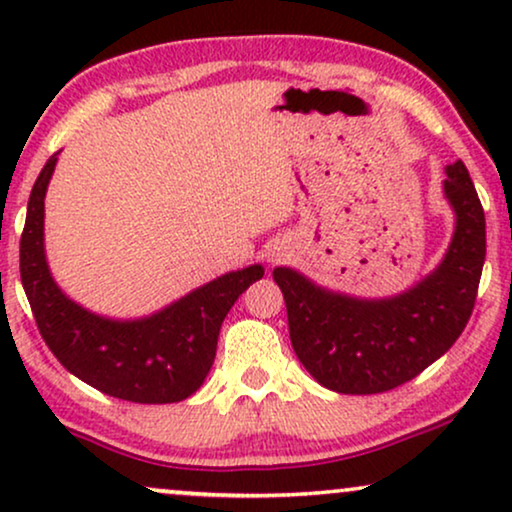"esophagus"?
<instances>
[{
  "mask_svg": "<svg viewBox=\"0 0 512 512\" xmlns=\"http://www.w3.org/2000/svg\"><path fill=\"white\" fill-rule=\"evenodd\" d=\"M277 258H279V251H277V254H275V251H272V254H270V261H277Z\"/></svg>",
  "mask_w": 512,
  "mask_h": 512,
  "instance_id": "34e87169",
  "label": "esophagus"
}]
</instances>
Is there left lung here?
I'll use <instances>...</instances> for the list:
<instances>
[{
	"instance_id": "obj_1",
	"label": "left lung",
	"mask_w": 512,
	"mask_h": 512,
	"mask_svg": "<svg viewBox=\"0 0 512 512\" xmlns=\"http://www.w3.org/2000/svg\"><path fill=\"white\" fill-rule=\"evenodd\" d=\"M454 212L447 251L429 275L387 298L326 289L296 268L272 270L284 293L293 352L321 387L382 394L410 382L454 345L468 324L485 265V212L466 165L445 167Z\"/></svg>"
}]
</instances>
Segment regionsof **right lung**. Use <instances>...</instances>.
Returning a JSON list of instances; mask_svg holds the SVG:
<instances>
[{"label":"right lung","instance_id":"1","mask_svg":"<svg viewBox=\"0 0 512 512\" xmlns=\"http://www.w3.org/2000/svg\"><path fill=\"white\" fill-rule=\"evenodd\" d=\"M58 153L34 181L20 237V279L48 349L102 394L149 405L184 401L205 382L223 319L263 277V265L226 272L146 317L116 319L88 310L60 289L46 258L44 200Z\"/></svg>","mask_w":512,"mask_h":512}]
</instances>
